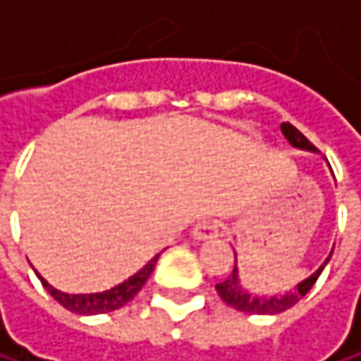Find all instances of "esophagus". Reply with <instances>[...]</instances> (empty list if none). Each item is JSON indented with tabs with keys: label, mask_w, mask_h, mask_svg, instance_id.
<instances>
[{
	"label": "esophagus",
	"mask_w": 361,
	"mask_h": 361,
	"mask_svg": "<svg viewBox=\"0 0 361 361\" xmlns=\"http://www.w3.org/2000/svg\"><path fill=\"white\" fill-rule=\"evenodd\" d=\"M219 234V224L213 219H202L198 224H194L192 228V238L194 240H211Z\"/></svg>",
	"instance_id": "obj_1"
}]
</instances>
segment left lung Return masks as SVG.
Instances as JSON below:
<instances>
[{"label": "left lung", "instance_id": "8db88e82", "mask_svg": "<svg viewBox=\"0 0 361 361\" xmlns=\"http://www.w3.org/2000/svg\"><path fill=\"white\" fill-rule=\"evenodd\" d=\"M280 129H282L284 137L288 140V144H293L295 148L316 152V146H314V144L295 127V125L282 123ZM330 255H332V252H330ZM330 255H328V259H330ZM328 259L324 261V265L328 263ZM324 265H320L310 278H305L303 282H299L297 288L290 290V293H286V295H274V297H267V295H265V297H257V295H251V293L245 290V286H243V282H240V276H238L236 261H234L232 274H230L224 282L215 284V290L219 293V297H221L230 307H234V310H238V312H245V314H259V316H274V314L286 312V310L293 307L297 301H301V299L310 293V288L316 284V280H318V276L322 274Z\"/></svg>", "mask_w": 361, "mask_h": 361}]
</instances>
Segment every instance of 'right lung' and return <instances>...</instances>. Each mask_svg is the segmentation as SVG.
<instances>
[{"instance_id":"right-lung-1","label":"right lung","mask_w":361,"mask_h":361,"mask_svg":"<svg viewBox=\"0 0 361 361\" xmlns=\"http://www.w3.org/2000/svg\"><path fill=\"white\" fill-rule=\"evenodd\" d=\"M157 259H159V255H154L137 274H133L125 282L116 284L114 288L104 290V293H92V295H68V293H62V290L54 288L45 278H41L39 274L37 276H39L43 288L64 310H68L73 314H79V316H96V314H109V312L121 310L123 305H127L142 290V286L146 284V280L150 278V274H152V269L157 265Z\"/></svg>"}]
</instances>
